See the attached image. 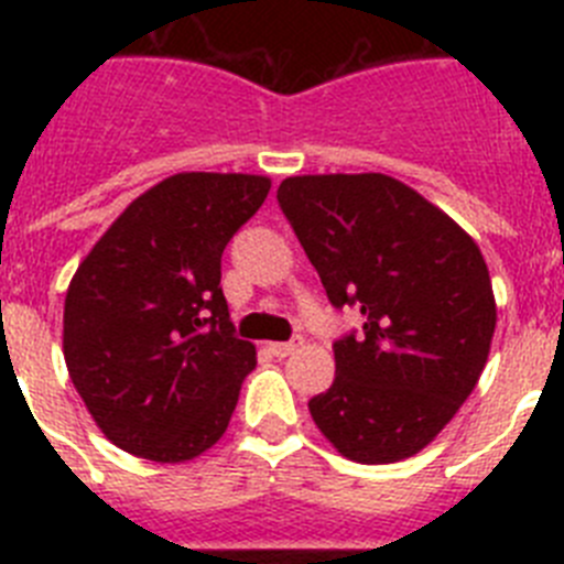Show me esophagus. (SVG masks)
Masks as SVG:
<instances>
[{"instance_id": "34e87169", "label": "esophagus", "mask_w": 564, "mask_h": 564, "mask_svg": "<svg viewBox=\"0 0 564 564\" xmlns=\"http://www.w3.org/2000/svg\"><path fill=\"white\" fill-rule=\"evenodd\" d=\"M302 344H305V338L302 336H293L291 341H276V344H271V352L276 358H288V356H293V352L299 350V347H302Z\"/></svg>"}]
</instances>
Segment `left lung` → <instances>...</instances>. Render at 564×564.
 <instances>
[{"mask_svg": "<svg viewBox=\"0 0 564 564\" xmlns=\"http://www.w3.org/2000/svg\"><path fill=\"white\" fill-rule=\"evenodd\" d=\"M336 307L364 333L333 344L336 378L307 410L356 463L430 446L488 361L495 291L480 248L449 214L390 174H302L276 192Z\"/></svg>", "mask_w": 564, "mask_h": 564, "instance_id": "left-lung-1", "label": "left lung"}]
</instances>
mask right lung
Listing matches in <instances>:
<instances>
[{"instance_id": "1", "label": "right lung", "mask_w": 564, "mask_h": 564, "mask_svg": "<svg viewBox=\"0 0 564 564\" xmlns=\"http://www.w3.org/2000/svg\"><path fill=\"white\" fill-rule=\"evenodd\" d=\"M268 192L262 174H172L129 203L78 265L64 361L118 449L183 463L228 430L257 347L234 336L220 259Z\"/></svg>"}]
</instances>
